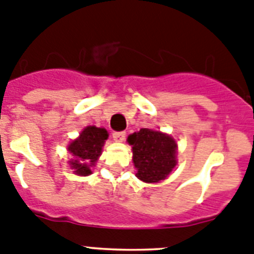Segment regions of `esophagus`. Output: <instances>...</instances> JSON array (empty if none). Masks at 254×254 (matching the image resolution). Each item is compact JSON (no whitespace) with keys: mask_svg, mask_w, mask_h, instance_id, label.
Wrapping results in <instances>:
<instances>
[{"mask_svg":"<svg viewBox=\"0 0 254 254\" xmlns=\"http://www.w3.org/2000/svg\"><path fill=\"white\" fill-rule=\"evenodd\" d=\"M127 136V132L125 131H114L113 132V138L115 141H123Z\"/></svg>","mask_w":254,"mask_h":254,"instance_id":"1","label":"esophagus"}]
</instances>
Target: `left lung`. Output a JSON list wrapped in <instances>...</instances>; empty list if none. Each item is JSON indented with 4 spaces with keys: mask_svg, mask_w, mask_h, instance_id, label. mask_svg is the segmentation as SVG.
Here are the masks:
<instances>
[{
    "mask_svg": "<svg viewBox=\"0 0 254 254\" xmlns=\"http://www.w3.org/2000/svg\"><path fill=\"white\" fill-rule=\"evenodd\" d=\"M127 141L132 145V162L141 181L159 182L175 168L177 144L171 136L145 127L129 135Z\"/></svg>",
    "mask_w": 254,
    "mask_h": 254,
    "instance_id": "1",
    "label": "left lung"
}]
</instances>
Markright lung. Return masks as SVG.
<instances>
[{
  "label": "right lung",
  "mask_w": 254,
  "mask_h": 254,
  "mask_svg": "<svg viewBox=\"0 0 254 254\" xmlns=\"http://www.w3.org/2000/svg\"><path fill=\"white\" fill-rule=\"evenodd\" d=\"M107 136L109 134L102 127H84L77 140L69 144L68 150L73 155L69 163L77 175L87 176L92 173L91 167L95 166L101 154Z\"/></svg>",
  "instance_id": "1"
}]
</instances>
